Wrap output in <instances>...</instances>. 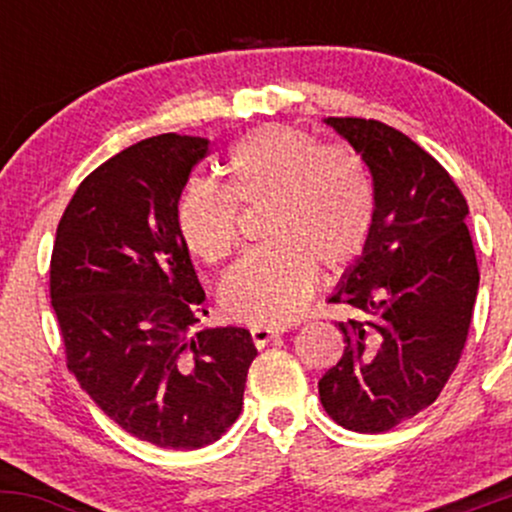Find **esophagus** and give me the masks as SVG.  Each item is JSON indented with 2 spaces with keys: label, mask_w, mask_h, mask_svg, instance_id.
Segmentation results:
<instances>
[{
  "label": "esophagus",
  "mask_w": 512,
  "mask_h": 512,
  "mask_svg": "<svg viewBox=\"0 0 512 512\" xmlns=\"http://www.w3.org/2000/svg\"><path fill=\"white\" fill-rule=\"evenodd\" d=\"M281 334V330H274V327H252L250 330V337L252 342H255V346H264L269 344L272 339H276Z\"/></svg>",
  "instance_id": "1"
}]
</instances>
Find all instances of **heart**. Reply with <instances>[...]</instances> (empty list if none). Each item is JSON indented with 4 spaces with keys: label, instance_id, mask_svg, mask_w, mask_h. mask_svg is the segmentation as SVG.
<instances>
[{
    "label": "heart",
    "instance_id": "heart-1",
    "mask_svg": "<svg viewBox=\"0 0 512 512\" xmlns=\"http://www.w3.org/2000/svg\"><path fill=\"white\" fill-rule=\"evenodd\" d=\"M226 190L195 180L175 223L185 248L219 264L240 243V211L267 207L264 248L223 276L219 303L231 320L281 327L296 320L325 276L349 272L366 255L375 228V185L349 146L325 144L289 125H264L240 137L226 158Z\"/></svg>",
    "mask_w": 512,
    "mask_h": 512
}]
</instances>
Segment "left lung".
<instances>
[{
    "label": "left lung",
    "mask_w": 512,
    "mask_h": 512,
    "mask_svg": "<svg viewBox=\"0 0 512 512\" xmlns=\"http://www.w3.org/2000/svg\"><path fill=\"white\" fill-rule=\"evenodd\" d=\"M368 163L375 228L330 303L344 354L317 383L339 426L385 433L436 402L460 363L479 289L467 199L407 134L378 120L327 117Z\"/></svg>",
    "instance_id": "left-lung-1"
}]
</instances>
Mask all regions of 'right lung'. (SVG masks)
<instances>
[{
	"instance_id": "obj_1",
	"label": "right lung",
	"mask_w": 512,
	"mask_h": 512,
	"mask_svg": "<svg viewBox=\"0 0 512 512\" xmlns=\"http://www.w3.org/2000/svg\"><path fill=\"white\" fill-rule=\"evenodd\" d=\"M202 137L158 134L76 187L50 260L69 373L117 426L158 448L219 440L243 409L255 344L243 327L195 332L204 289L175 209Z\"/></svg>"
}]
</instances>
